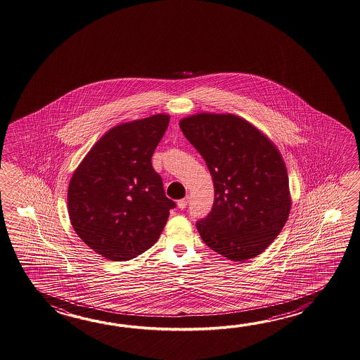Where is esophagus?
I'll list each match as a JSON object with an SVG mask.
<instances>
[{
  "label": "esophagus",
  "mask_w": 360,
  "mask_h": 360,
  "mask_svg": "<svg viewBox=\"0 0 360 360\" xmlns=\"http://www.w3.org/2000/svg\"><path fill=\"white\" fill-rule=\"evenodd\" d=\"M188 200H189V197H185V198L180 199L179 202H177V206L180 210H184L185 207L188 206Z\"/></svg>",
  "instance_id": "obj_1"
}]
</instances>
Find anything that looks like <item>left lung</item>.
Here are the masks:
<instances>
[{"mask_svg":"<svg viewBox=\"0 0 360 360\" xmlns=\"http://www.w3.org/2000/svg\"><path fill=\"white\" fill-rule=\"evenodd\" d=\"M180 129L214 181V206L197 222L199 236L229 260L256 257L278 237L291 210L279 150L238 115L198 113L183 118Z\"/></svg>","mask_w":360,"mask_h":360,"instance_id":"8db88e82","label":"left lung"}]
</instances>
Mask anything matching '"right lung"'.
Instances as JSON below:
<instances>
[{
    "label": "right lung",
    "instance_id": "right-lung-1",
    "mask_svg": "<svg viewBox=\"0 0 360 360\" xmlns=\"http://www.w3.org/2000/svg\"><path fill=\"white\" fill-rule=\"evenodd\" d=\"M169 115L118 124L86 154L68 186L77 236L110 261H127L158 240L176 203L167 198L152 155Z\"/></svg>",
    "mask_w": 360,
    "mask_h": 360
}]
</instances>
